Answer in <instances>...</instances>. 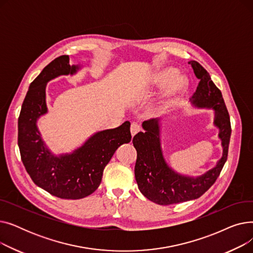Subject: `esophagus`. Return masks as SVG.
I'll use <instances>...</instances> for the list:
<instances>
[{
	"label": "esophagus",
	"mask_w": 253,
	"mask_h": 253,
	"mask_svg": "<svg viewBox=\"0 0 253 253\" xmlns=\"http://www.w3.org/2000/svg\"><path fill=\"white\" fill-rule=\"evenodd\" d=\"M130 131H131V135L134 136L136 133L140 131V125L137 123H132L131 127H130Z\"/></svg>",
	"instance_id": "esophagus-1"
}]
</instances>
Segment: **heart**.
Here are the masks:
<instances>
[{"label":"heart","mask_w":253,"mask_h":253,"mask_svg":"<svg viewBox=\"0 0 253 253\" xmlns=\"http://www.w3.org/2000/svg\"><path fill=\"white\" fill-rule=\"evenodd\" d=\"M177 70L172 66H163L158 69L148 83L150 88H164L165 92L159 101V108L166 109L188 87V80L183 76H177Z\"/></svg>","instance_id":"heart-1"}]
</instances>
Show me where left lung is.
<instances>
[{
	"instance_id": "1",
	"label": "left lung",
	"mask_w": 253,
	"mask_h": 253,
	"mask_svg": "<svg viewBox=\"0 0 253 253\" xmlns=\"http://www.w3.org/2000/svg\"><path fill=\"white\" fill-rule=\"evenodd\" d=\"M192 65L199 84L191 103L198 109H212L214 111L213 124L218 129L221 140L222 156L216 165L198 176L180 174L166 162L161 148V120L151 119L142 123L143 132L132 139L137 152L134 168L135 179L141 194L159 205H171L195 200L209 190L217 179L227 161L231 137L230 116L224 104L220 90L203 66L195 61Z\"/></svg>"
}]
</instances>
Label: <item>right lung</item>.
I'll return each instance as SVG.
<instances>
[{
    "instance_id": "add662e5",
    "label": "right lung",
    "mask_w": 253,
    "mask_h": 253,
    "mask_svg": "<svg viewBox=\"0 0 253 253\" xmlns=\"http://www.w3.org/2000/svg\"><path fill=\"white\" fill-rule=\"evenodd\" d=\"M81 65H70L69 55L51 61L31 83L18 118V147L22 163L33 181L61 199H82L101 182L103 169L116 150L131 140L130 122L98 131L72 153L54 155L38 128V120L48 113L46 86L59 76L76 75Z\"/></svg>"
}]
</instances>
